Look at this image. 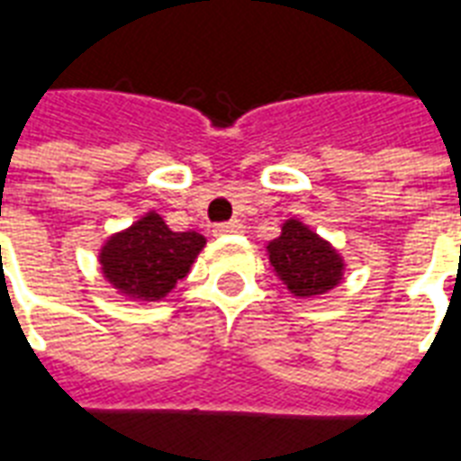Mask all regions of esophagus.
<instances>
[{
  "mask_svg": "<svg viewBox=\"0 0 461 461\" xmlns=\"http://www.w3.org/2000/svg\"><path fill=\"white\" fill-rule=\"evenodd\" d=\"M242 223L240 221H228V223H219V226L213 228V233L216 235H230V233H242Z\"/></svg>",
  "mask_w": 461,
  "mask_h": 461,
  "instance_id": "34e87169",
  "label": "esophagus"
}]
</instances>
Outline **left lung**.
Returning <instances> with one entry per match:
<instances>
[{"label":"left lung","instance_id":"8db88e82","mask_svg":"<svg viewBox=\"0 0 461 461\" xmlns=\"http://www.w3.org/2000/svg\"><path fill=\"white\" fill-rule=\"evenodd\" d=\"M267 257L281 284L303 301L330 294L344 279V257L301 219L284 221L279 238L267 242Z\"/></svg>","mask_w":461,"mask_h":461}]
</instances>
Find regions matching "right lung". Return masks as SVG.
I'll return each instance as SVG.
<instances>
[{"label": "right lung", "instance_id": "1", "mask_svg": "<svg viewBox=\"0 0 461 461\" xmlns=\"http://www.w3.org/2000/svg\"><path fill=\"white\" fill-rule=\"evenodd\" d=\"M204 245L206 238L197 230L175 233L160 213L146 212L103 242L98 264L117 294L146 305L163 301L190 274Z\"/></svg>", "mask_w": 461, "mask_h": 461}]
</instances>
